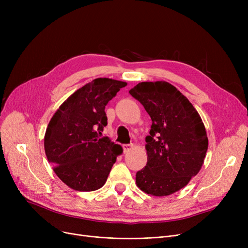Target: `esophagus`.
<instances>
[{"mask_svg": "<svg viewBox=\"0 0 248 248\" xmlns=\"http://www.w3.org/2000/svg\"><path fill=\"white\" fill-rule=\"evenodd\" d=\"M123 147H124V153H127L128 151H131V150L133 149L134 145H133V144H127V145H124Z\"/></svg>", "mask_w": 248, "mask_h": 248, "instance_id": "esophagus-1", "label": "esophagus"}]
</instances>
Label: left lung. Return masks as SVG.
Returning a JSON list of instances; mask_svg holds the SVG:
<instances>
[{
    "label": "left lung",
    "mask_w": 248,
    "mask_h": 248,
    "mask_svg": "<svg viewBox=\"0 0 248 248\" xmlns=\"http://www.w3.org/2000/svg\"><path fill=\"white\" fill-rule=\"evenodd\" d=\"M129 93L153 122L146 138L147 166L137 173L136 184L153 196H168L201 170L208 149L205 125L188 98L169 82H140Z\"/></svg>",
    "instance_id": "1"
}]
</instances>
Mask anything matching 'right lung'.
Returning <instances> with one entry per match:
<instances>
[{
	"mask_svg": "<svg viewBox=\"0 0 248 248\" xmlns=\"http://www.w3.org/2000/svg\"><path fill=\"white\" fill-rule=\"evenodd\" d=\"M126 82L96 78L77 89L52 116L46 128L44 149L57 177L69 188L90 192L108 180L123 148L98 138L108 124L106 106Z\"/></svg>",
	"mask_w": 248,
	"mask_h": 248,
	"instance_id": "1",
	"label": "right lung"
}]
</instances>
